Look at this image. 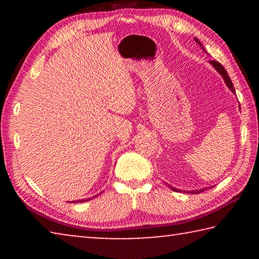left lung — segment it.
<instances>
[{"label":"left lung","mask_w":259,"mask_h":259,"mask_svg":"<svg viewBox=\"0 0 259 259\" xmlns=\"http://www.w3.org/2000/svg\"><path fill=\"white\" fill-rule=\"evenodd\" d=\"M195 42H198L199 45L201 46V48H202V50L203 51H205L204 49H203V47H202V45H201V42L198 40V38H195ZM210 64L212 65V66L217 69V72L221 74V75L223 76V78H224V81H225V83H226V85L230 88L231 89V91L233 94H235V89H234V87H233V83H232V81H231V78H230V76H229V74H227V72H226V69L222 66L221 64L218 63V61H214V60H211L210 61ZM169 187L171 188V190H174V191H176V192H178V191H181V190H177V188H175V187H172V186H170L169 185ZM204 191V188H202V190H199V191H191L190 193H192V194H198V193H201V192H203ZM188 193V192H187Z\"/></svg>","instance_id":"obj_1"}]
</instances>
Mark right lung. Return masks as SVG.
Segmentation results:
<instances>
[{
  "label": "right lung",
  "mask_w": 259,
  "mask_h": 259,
  "mask_svg": "<svg viewBox=\"0 0 259 259\" xmlns=\"http://www.w3.org/2000/svg\"><path fill=\"white\" fill-rule=\"evenodd\" d=\"M98 195H99V194H98ZM98 195H95L94 198H96V196H98ZM94 198H88V199H82V200H77V201H72V203H73V202H85V201H89V200L94 199Z\"/></svg>",
  "instance_id": "obj_1"
}]
</instances>
